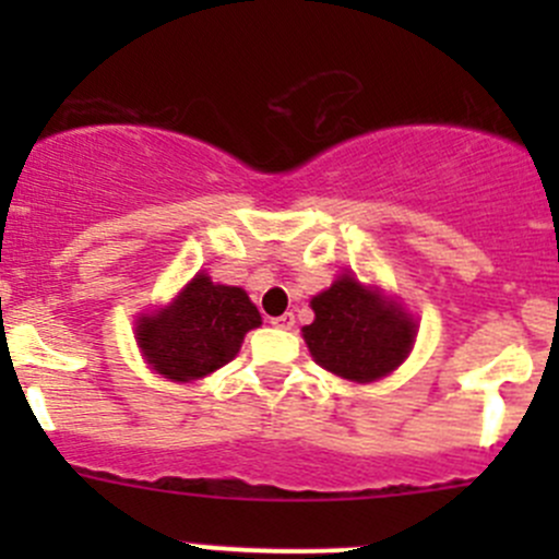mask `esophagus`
Here are the masks:
<instances>
[{"mask_svg": "<svg viewBox=\"0 0 559 559\" xmlns=\"http://www.w3.org/2000/svg\"><path fill=\"white\" fill-rule=\"evenodd\" d=\"M270 324L273 326H278V330H292V326H295V313H281V316H275V319H270Z\"/></svg>", "mask_w": 559, "mask_h": 559, "instance_id": "34e87169", "label": "esophagus"}]
</instances>
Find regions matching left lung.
Masks as SVG:
<instances>
[{
	"label": "left lung",
	"mask_w": 559,
	"mask_h": 559,
	"mask_svg": "<svg viewBox=\"0 0 559 559\" xmlns=\"http://www.w3.org/2000/svg\"><path fill=\"white\" fill-rule=\"evenodd\" d=\"M311 308L316 319L302 326V337L313 359L348 381L392 373L414 346V321L352 275L316 295Z\"/></svg>",
	"instance_id": "1"
}]
</instances>
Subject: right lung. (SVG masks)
Listing matches in <instances>:
<instances>
[{
  "instance_id": "right-lung-1",
  "label": "right lung",
  "mask_w": 559,
  "mask_h": 559,
  "mask_svg": "<svg viewBox=\"0 0 559 559\" xmlns=\"http://www.w3.org/2000/svg\"><path fill=\"white\" fill-rule=\"evenodd\" d=\"M262 324L257 306L238 286L191 278L170 308L138 321V343L151 368L173 381H194L227 365L246 332Z\"/></svg>"
}]
</instances>
